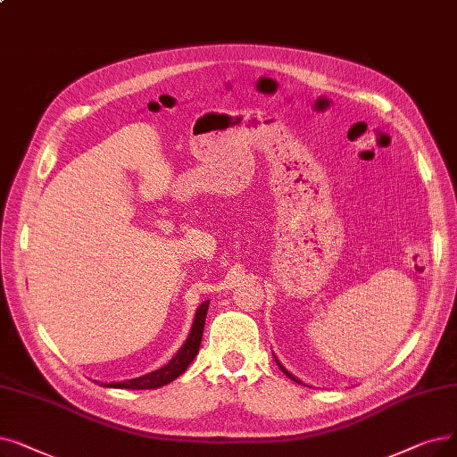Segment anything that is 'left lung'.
<instances>
[{
    "instance_id": "8db88e82",
    "label": "left lung",
    "mask_w": 457,
    "mask_h": 457,
    "mask_svg": "<svg viewBox=\"0 0 457 457\" xmlns=\"http://www.w3.org/2000/svg\"><path fill=\"white\" fill-rule=\"evenodd\" d=\"M276 364H278V368H280V370H282V371H284V373H286V375H287V377H289V379H291V381H295V383H299V385H301V383H303V381H301V379H296V377H295V375H293V373H291V371H287V370H286V368H284V366H282V364H280V362H278V361H276Z\"/></svg>"
}]
</instances>
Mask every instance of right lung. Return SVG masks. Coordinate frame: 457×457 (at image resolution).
Returning a JSON list of instances; mask_svg holds the SVG:
<instances>
[{
	"label": "right lung",
	"instance_id": "add662e5",
	"mask_svg": "<svg viewBox=\"0 0 457 457\" xmlns=\"http://www.w3.org/2000/svg\"><path fill=\"white\" fill-rule=\"evenodd\" d=\"M207 310H209V301L202 303L200 308H197L195 317H194V323H192V330L188 334L187 342L183 344V347L179 351H177V354L173 356V359L166 366H162L161 370H154V371H151L147 375L136 377V379H129V381H123V383H104L103 386H108V388H130V390H149V388L164 386V385L171 383L173 379H177V377H179L181 373H185V370L195 359L197 351H200Z\"/></svg>",
	"mask_w": 457,
	"mask_h": 457
}]
</instances>
